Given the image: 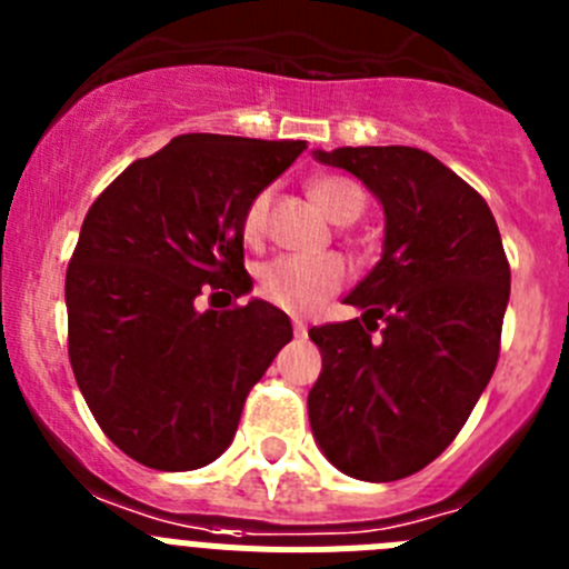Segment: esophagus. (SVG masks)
<instances>
[{
    "mask_svg": "<svg viewBox=\"0 0 569 569\" xmlns=\"http://www.w3.org/2000/svg\"><path fill=\"white\" fill-rule=\"evenodd\" d=\"M293 333L299 336V339H305V336H308V325L301 319H293Z\"/></svg>",
    "mask_w": 569,
    "mask_h": 569,
    "instance_id": "esophagus-1",
    "label": "esophagus"
}]
</instances>
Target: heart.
Masks as SVG:
<instances>
[{"instance_id":"b5f03b06","label":"heart","mask_w":569,"mask_h":569,"mask_svg":"<svg viewBox=\"0 0 569 569\" xmlns=\"http://www.w3.org/2000/svg\"><path fill=\"white\" fill-rule=\"evenodd\" d=\"M310 196L333 222H353L367 204V193L350 176H316L310 182ZM270 193L261 190L244 208L241 236L256 244L268 228ZM347 281V264L341 256H276L256 270V293L284 313H313Z\"/></svg>"}]
</instances>
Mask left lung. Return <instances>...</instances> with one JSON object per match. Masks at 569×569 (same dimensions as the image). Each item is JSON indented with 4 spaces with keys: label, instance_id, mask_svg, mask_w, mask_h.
Listing matches in <instances>:
<instances>
[{
    "label": "left lung",
    "instance_id": "left-lung-1",
    "mask_svg": "<svg viewBox=\"0 0 569 569\" xmlns=\"http://www.w3.org/2000/svg\"><path fill=\"white\" fill-rule=\"evenodd\" d=\"M385 204V253L347 305L361 319L310 328L321 376L313 436L341 472L396 481L439 459L485 393L501 350L510 264L490 208L419 148L316 150Z\"/></svg>",
    "mask_w": 569,
    "mask_h": 569
}]
</instances>
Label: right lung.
Segmentation results:
<instances>
[{
  "label": "right lung",
  "instance_id": "right-lung-1",
  "mask_svg": "<svg viewBox=\"0 0 569 569\" xmlns=\"http://www.w3.org/2000/svg\"><path fill=\"white\" fill-rule=\"evenodd\" d=\"M308 142L184 133L90 204L64 276L68 356L102 433L153 470L228 450L250 387L293 339L253 288L241 216ZM233 295L228 311H199Z\"/></svg>",
  "mask_w": 569,
  "mask_h": 569
}]
</instances>
